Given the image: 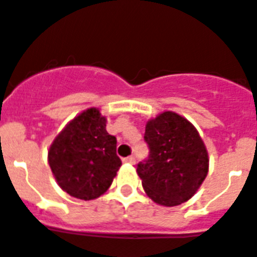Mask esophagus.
<instances>
[{
	"instance_id": "obj_1",
	"label": "esophagus",
	"mask_w": 257,
	"mask_h": 257,
	"mask_svg": "<svg viewBox=\"0 0 257 257\" xmlns=\"http://www.w3.org/2000/svg\"><path fill=\"white\" fill-rule=\"evenodd\" d=\"M123 163H127V164H135V158H134V156H128V158H124Z\"/></svg>"
}]
</instances>
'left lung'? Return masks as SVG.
I'll use <instances>...</instances> for the list:
<instances>
[{"label": "left lung", "instance_id": "left-lung-1", "mask_svg": "<svg viewBox=\"0 0 257 257\" xmlns=\"http://www.w3.org/2000/svg\"><path fill=\"white\" fill-rule=\"evenodd\" d=\"M150 156L138 164L144 192L158 205L177 206L190 200L209 172V154L197 128L175 111L146 123Z\"/></svg>", "mask_w": 257, "mask_h": 257}]
</instances>
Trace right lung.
Listing matches in <instances>:
<instances>
[{
  "label": "right lung",
  "mask_w": 257,
  "mask_h": 257,
  "mask_svg": "<svg viewBox=\"0 0 257 257\" xmlns=\"http://www.w3.org/2000/svg\"><path fill=\"white\" fill-rule=\"evenodd\" d=\"M106 122L97 107H89L65 124L48 150L57 185L78 200L102 196L122 165L116 139L106 131Z\"/></svg>",
  "instance_id": "1"
}]
</instances>
